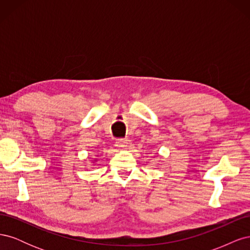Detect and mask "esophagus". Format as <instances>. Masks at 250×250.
<instances>
[{"instance_id": "34e87169", "label": "esophagus", "mask_w": 250, "mask_h": 250, "mask_svg": "<svg viewBox=\"0 0 250 250\" xmlns=\"http://www.w3.org/2000/svg\"><path fill=\"white\" fill-rule=\"evenodd\" d=\"M129 144H130L129 140H127V139H119L116 142V146L118 148H123L124 149V148L128 147V145H129Z\"/></svg>"}]
</instances>
